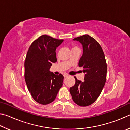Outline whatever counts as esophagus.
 <instances>
[{
	"mask_svg": "<svg viewBox=\"0 0 130 130\" xmlns=\"http://www.w3.org/2000/svg\"><path fill=\"white\" fill-rule=\"evenodd\" d=\"M63 76H64V77H67L68 76V74H67V73H65V74H63Z\"/></svg>",
	"mask_w": 130,
	"mask_h": 130,
	"instance_id": "esophagus-1",
	"label": "esophagus"
}]
</instances>
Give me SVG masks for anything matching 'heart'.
<instances>
[{
  "label": "heart",
  "mask_w": 130,
  "mask_h": 130,
  "mask_svg": "<svg viewBox=\"0 0 130 130\" xmlns=\"http://www.w3.org/2000/svg\"><path fill=\"white\" fill-rule=\"evenodd\" d=\"M74 48H77L76 46H74L73 48H72V49H74Z\"/></svg>",
  "instance_id": "obj_1"
}]
</instances>
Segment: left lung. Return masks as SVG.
<instances>
[{
	"label": "left lung",
	"instance_id": "8db88e82",
	"mask_svg": "<svg viewBox=\"0 0 130 130\" xmlns=\"http://www.w3.org/2000/svg\"><path fill=\"white\" fill-rule=\"evenodd\" d=\"M83 46V53L78 62L83 68L84 81L78 80L69 91L74 102L81 107H86L95 102L102 92L106 81L107 63L102 47L95 39L88 34L77 37Z\"/></svg>",
	"mask_w": 130,
	"mask_h": 130
}]
</instances>
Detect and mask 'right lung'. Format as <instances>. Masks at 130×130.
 Instances as JSON below:
<instances>
[{"instance_id":"obj_1","label":"right lung","mask_w":130,"mask_h":130,"mask_svg":"<svg viewBox=\"0 0 130 130\" xmlns=\"http://www.w3.org/2000/svg\"><path fill=\"white\" fill-rule=\"evenodd\" d=\"M63 39L42 35L28 49L25 62V79L34 100L42 105L53 102L62 86L63 76L50 72L52 63L57 62V47Z\"/></svg>"}]
</instances>
